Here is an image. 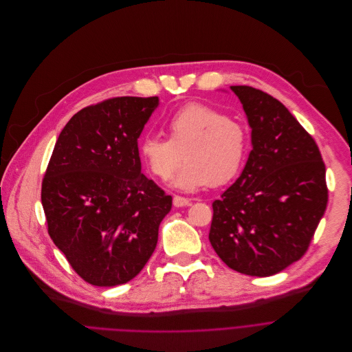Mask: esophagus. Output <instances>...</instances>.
I'll return each instance as SVG.
<instances>
[{"label": "esophagus", "mask_w": 352, "mask_h": 352, "mask_svg": "<svg viewBox=\"0 0 352 352\" xmlns=\"http://www.w3.org/2000/svg\"><path fill=\"white\" fill-rule=\"evenodd\" d=\"M191 204V201L188 199V198H186V197H180V195H175L173 197V205L175 206H187V205H190Z\"/></svg>", "instance_id": "esophagus-1"}]
</instances>
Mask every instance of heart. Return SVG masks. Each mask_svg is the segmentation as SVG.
Listing matches in <instances>:
<instances>
[{
	"mask_svg": "<svg viewBox=\"0 0 352 352\" xmlns=\"http://www.w3.org/2000/svg\"><path fill=\"white\" fill-rule=\"evenodd\" d=\"M169 138L147 134L138 144V154L148 172L168 182L183 160L187 164L173 184L182 190L223 186L241 170L248 133L243 123L199 102H188L166 120Z\"/></svg>",
	"mask_w": 352,
	"mask_h": 352,
	"instance_id": "1",
	"label": "heart"
}]
</instances>
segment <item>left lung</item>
Wrapping results in <instances>:
<instances>
[{
  "instance_id": "left-lung-1",
  "label": "left lung",
  "mask_w": 352,
  "mask_h": 352,
  "mask_svg": "<svg viewBox=\"0 0 352 352\" xmlns=\"http://www.w3.org/2000/svg\"><path fill=\"white\" fill-rule=\"evenodd\" d=\"M251 126L241 176L212 204L209 241L233 270L266 277L307 252L324 214L326 166L289 109L251 86H232Z\"/></svg>"
}]
</instances>
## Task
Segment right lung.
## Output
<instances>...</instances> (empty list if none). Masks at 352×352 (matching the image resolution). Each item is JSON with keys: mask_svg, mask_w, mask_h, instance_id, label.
<instances>
[{"mask_svg": "<svg viewBox=\"0 0 352 352\" xmlns=\"http://www.w3.org/2000/svg\"><path fill=\"white\" fill-rule=\"evenodd\" d=\"M158 97H113L75 113L62 129L43 183L47 229L85 280L113 287L151 258L172 197L142 173L137 138Z\"/></svg>", "mask_w": 352, "mask_h": 352, "instance_id": "obj_1", "label": "right lung"}]
</instances>
